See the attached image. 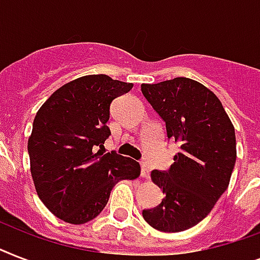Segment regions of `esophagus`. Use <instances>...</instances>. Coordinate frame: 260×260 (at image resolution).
Segmentation results:
<instances>
[{
  "label": "esophagus",
  "mask_w": 260,
  "mask_h": 260,
  "mask_svg": "<svg viewBox=\"0 0 260 260\" xmlns=\"http://www.w3.org/2000/svg\"><path fill=\"white\" fill-rule=\"evenodd\" d=\"M150 173H151L150 165L146 162H143L142 163V177L146 178V179H148V178H150Z\"/></svg>",
  "instance_id": "obj_1"
}]
</instances>
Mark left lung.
Listing matches in <instances>:
<instances>
[{"instance_id":"obj_1","label":"left lung","mask_w":260,"mask_h":260,"mask_svg":"<svg viewBox=\"0 0 260 260\" xmlns=\"http://www.w3.org/2000/svg\"><path fill=\"white\" fill-rule=\"evenodd\" d=\"M142 93L179 144L169 171L151 179L165 193L143 217L162 232H181L204 220L230 185L236 162L234 124L216 94L190 78L143 83Z\"/></svg>"}]
</instances>
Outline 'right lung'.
<instances>
[{"instance_id": "add662e5", "label": "right lung", "mask_w": 260, "mask_h": 260, "mask_svg": "<svg viewBox=\"0 0 260 260\" xmlns=\"http://www.w3.org/2000/svg\"><path fill=\"white\" fill-rule=\"evenodd\" d=\"M132 86L105 74L85 75L54 91L35 116L28 139L35 189L63 221L93 220L118 181L140 175L134 159L101 152L110 135V104Z\"/></svg>"}]
</instances>
